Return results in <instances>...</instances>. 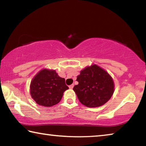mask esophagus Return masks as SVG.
<instances>
[{"label":"esophagus","mask_w":146,"mask_h":146,"mask_svg":"<svg viewBox=\"0 0 146 146\" xmlns=\"http://www.w3.org/2000/svg\"><path fill=\"white\" fill-rule=\"evenodd\" d=\"M73 87H74V84H71V85H70V86H69V88H70V89H73Z\"/></svg>","instance_id":"1"}]
</instances>
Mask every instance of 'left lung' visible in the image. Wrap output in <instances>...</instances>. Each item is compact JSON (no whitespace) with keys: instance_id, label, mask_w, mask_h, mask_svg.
<instances>
[{"instance_id":"obj_1","label":"left lung","mask_w":146,"mask_h":146,"mask_svg":"<svg viewBox=\"0 0 146 146\" xmlns=\"http://www.w3.org/2000/svg\"><path fill=\"white\" fill-rule=\"evenodd\" d=\"M73 90L80 102L89 108L99 107L112 97L114 82L108 73L95 64L86 68L77 76Z\"/></svg>"}]
</instances>
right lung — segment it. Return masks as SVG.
Wrapping results in <instances>:
<instances>
[{"instance_id":"add662e5","label":"right lung","mask_w":146,"mask_h":146,"mask_svg":"<svg viewBox=\"0 0 146 146\" xmlns=\"http://www.w3.org/2000/svg\"><path fill=\"white\" fill-rule=\"evenodd\" d=\"M69 88L65 79L58 75L55 70H41L32 79L30 94L38 105L51 107L58 104L63 93Z\"/></svg>"}]
</instances>
